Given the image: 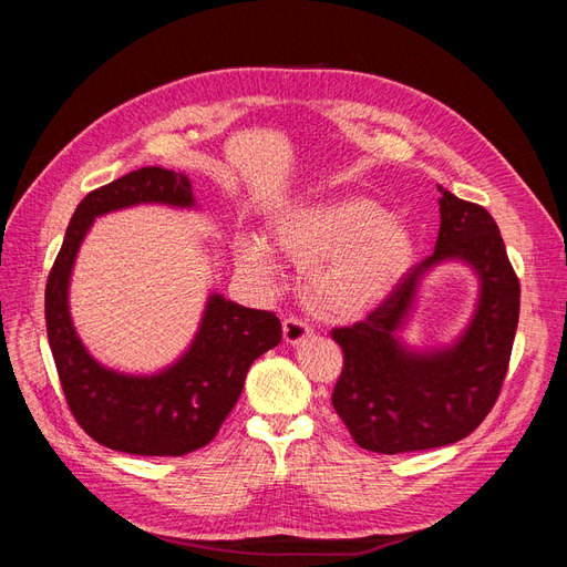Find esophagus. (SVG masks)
<instances>
[{
    "mask_svg": "<svg viewBox=\"0 0 567 567\" xmlns=\"http://www.w3.org/2000/svg\"><path fill=\"white\" fill-rule=\"evenodd\" d=\"M310 338H312V329L305 321L293 319V317L284 319V342H286V346L296 348V346H302V342L310 340Z\"/></svg>",
    "mask_w": 567,
    "mask_h": 567,
    "instance_id": "obj_1",
    "label": "esophagus"
}]
</instances>
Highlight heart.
Wrapping results in <instances>:
<instances>
[{
    "instance_id": "b5f03b06",
    "label": "heart",
    "mask_w": 567,
    "mask_h": 567,
    "mask_svg": "<svg viewBox=\"0 0 567 567\" xmlns=\"http://www.w3.org/2000/svg\"><path fill=\"white\" fill-rule=\"evenodd\" d=\"M271 241L290 262L305 265L300 293L307 310L331 323H352L379 310L416 260L406 221L354 194L288 205L271 219ZM238 260L262 277L277 267L257 234L238 238Z\"/></svg>"
}]
</instances>
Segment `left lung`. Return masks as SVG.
Wrapping results in <instances>:
<instances>
[{
    "label": "left lung",
    "mask_w": 567,
    "mask_h": 567,
    "mask_svg": "<svg viewBox=\"0 0 567 567\" xmlns=\"http://www.w3.org/2000/svg\"><path fill=\"white\" fill-rule=\"evenodd\" d=\"M440 192L435 252L411 269L367 321L333 329L346 364L333 409L362 450L421 452L468 437L494 406L518 329L520 284L492 215L475 203ZM461 261L478 281L470 323L437 349L411 347L420 286L440 264Z\"/></svg>",
    "instance_id": "left-lung-1"
}]
</instances>
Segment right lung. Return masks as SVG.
I'll return each instance as SVG.
<instances>
[{
  "label": "right lung",
  "instance_id": "right-lung-1",
  "mask_svg": "<svg viewBox=\"0 0 567 567\" xmlns=\"http://www.w3.org/2000/svg\"><path fill=\"white\" fill-rule=\"evenodd\" d=\"M136 205L198 210L192 179L163 167L134 169L84 196L47 281V338L68 406L84 433L115 452L182 456L217 435L241 398L250 364L281 342V321L213 290L192 342L175 362L151 373L101 364L75 331L71 277L96 217Z\"/></svg>",
  "mask_w": 567,
  "mask_h": 567
}]
</instances>
